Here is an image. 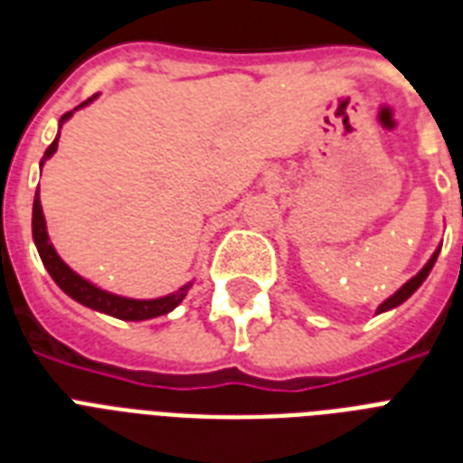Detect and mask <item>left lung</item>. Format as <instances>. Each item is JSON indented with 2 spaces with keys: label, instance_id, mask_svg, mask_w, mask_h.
Wrapping results in <instances>:
<instances>
[{
  "label": "left lung",
  "instance_id": "8db88e82",
  "mask_svg": "<svg viewBox=\"0 0 463 463\" xmlns=\"http://www.w3.org/2000/svg\"><path fill=\"white\" fill-rule=\"evenodd\" d=\"M439 250H442V245H439L438 250L432 252L430 260L425 261V267L420 269V271H418L416 276H411L409 281L403 283L402 288L396 290L394 296H389L387 300H384V303H382L380 307H377V312H374V315H382V312H389V309H394V307H399V305H402V303H406V300H409V298L413 296V293H416V290L420 288V286H423V281H425V279H428V274H430V271H432V267H435V261H438Z\"/></svg>",
  "mask_w": 463,
  "mask_h": 463
}]
</instances>
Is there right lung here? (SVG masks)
Masks as SVG:
<instances>
[{
    "label": "right lung",
    "mask_w": 463,
    "mask_h": 463,
    "mask_svg": "<svg viewBox=\"0 0 463 463\" xmlns=\"http://www.w3.org/2000/svg\"><path fill=\"white\" fill-rule=\"evenodd\" d=\"M96 98L98 96L89 98V100L79 105L76 110L86 108V105H89L90 100H96ZM76 110L61 115L60 129ZM57 144H60V132H57L54 141L45 151L43 160H40V167L45 165V160L52 158L54 151H57ZM33 242H35V247H38V254H40V260H43V264H45L47 274L52 276V281L57 283V286H60V288L64 290L71 300L81 303L83 307H90V309H96V312H103V315L115 317V319H125V322H144V319H154V317L173 312V309L184 300L189 288L194 286V279H192V281H187L184 286L173 290V293H167V296L141 300V298H125V296H118V293H110V290L100 288V286H96L93 281H89L86 276L76 274L74 269L69 267L67 261L61 260L60 254H57L52 242H50L45 213H43V203H40V187L38 192H35V199H33Z\"/></svg>",
    "instance_id": "add662e5"
}]
</instances>
